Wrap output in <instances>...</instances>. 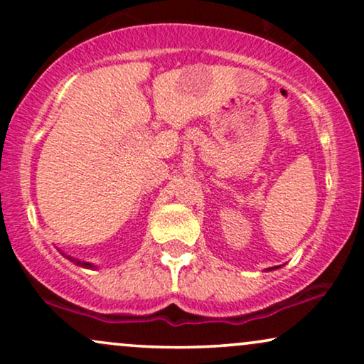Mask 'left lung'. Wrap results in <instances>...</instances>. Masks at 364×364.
Returning <instances> with one entry per match:
<instances>
[{"label": "left lung", "mask_w": 364, "mask_h": 364, "mask_svg": "<svg viewBox=\"0 0 364 364\" xmlns=\"http://www.w3.org/2000/svg\"><path fill=\"white\" fill-rule=\"evenodd\" d=\"M275 269H279V267H272V269H267V270H275Z\"/></svg>", "instance_id": "8db88e82"}]
</instances>
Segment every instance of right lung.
Instances as JSON below:
<instances>
[{
  "instance_id": "add662e5",
  "label": "right lung",
  "mask_w": 364,
  "mask_h": 364,
  "mask_svg": "<svg viewBox=\"0 0 364 364\" xmlns=\"http://www.w3.org/2000/svg\"><path fill=\"white\" fill-rule=\"evenodd\" d=\"M61 255H65V253H61ZM66 258H68L70 262H73L75 265H78V267H83V269H97V267L94 265V263H90V262H82V260H78V258H73V257H70V255H65Z\"/></svg>"
}]
</instances>
